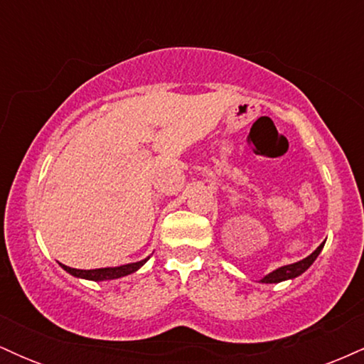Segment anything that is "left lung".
<instances>
[{"mask_svg": "<svg viewBox=\"0 0 364 364\" xmlns=\"http://www.w3.org/2000/svg\"><path fill=\"white\" fill-rule=\"evenodd\" d=\"M323 245H325V241L311 255H308L306 258H303V260L291 263V265L279 267V269H275L274 272L267 274L265 277L260 279V282L262 284H277V282H282V281H289V279L299 277V275H301L303 272H306V270L311 267V263L316 260V257H318L321 250H323Z\"/></svg>", "mask_w": 364, "mask_h": 364, "instance_id": "obj_1", "label": "left lung"}]
</instances>
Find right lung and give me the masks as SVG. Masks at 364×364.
I'll list each match as a JSON object with an SVG mask.
<instances>
[{
    "label": "right lung",
    "instance_id": "1",
    "mask_svg": "<svg viewBox=\"0 0 364 364\" xmlns=\"http://www.w3.org/2000/svg\"><path fill=\"white\" fill-rule=\"evenodd\" d=\"M150 257L145 258V260L140 262H133V263H127V265H119V267H104V269H92V270H80V269H72V267H66L60 263L63 267V270H66L68 274H72L73 277L78 279H87V281H112V279H119L124 277V275H129L140 269L145 262L149 260Z\"/></svg>",
    "mask_w": 364,
    "mask_h": 364
}]
</instances>
